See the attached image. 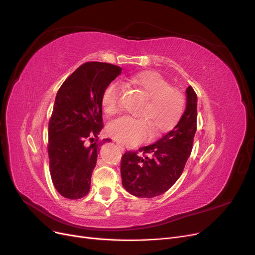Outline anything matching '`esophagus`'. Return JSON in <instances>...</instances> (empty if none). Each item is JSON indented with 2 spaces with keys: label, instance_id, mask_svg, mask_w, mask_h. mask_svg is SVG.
<instances>
[{
  "label": "esophagus",
  "instance_id": "1",
  "mask_svg": "<svg viewBox=\"0 0 255 255\" xmlns=\"http://www.w3.org/2000/svg\"><path fill=\"white\" fill-rule=\"evenodd\" d=\"M117 146L119 148V150H121V151L125 150V146H123V145H122V144H120V143H117Z\"/></svg>",
  "mask_w": 255,
  "mask_h": 255
}]
</instances>
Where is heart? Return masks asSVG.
Instances as JSON below:
<instances>
[{
    "label": "heart",
    "instance_id": "1",
    "mask_svg": "<svg viewBox=\"0 0 255 255\" xmlns=\"http://www.w3.org/2000/svg\"><path fill=\"white\" fill-rule=\"evenodd\" d=\"M130 83L141 91L146 99L140 111L146 118H132L128 116L117 118L107 126V132L114 139L123 144H137L149 137L151 128L154 134L163 133L179 121L184 111V99L179 91L171 89L163 76L157 72L145 71L134 75ZM121 87L113 82L105 87L101 105L109 116L119 111Z\"/></svg>",
    "mask_w": 255,
    "mask_h": 255
}]
</instances>
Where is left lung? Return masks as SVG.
<instances>
[{"mask_svg": "<svg viewBox=\"0 0 255 255\" xmlns=\"http://www.w3.org/2000/svg\"><path fill=\"white\" fill-rule=\"evenodd\" d=\"M197 95L186 89V109L176 126L152 144L122 156V185L130 195L154 198L164 194L179 180L190 155L197 130Z\"/></svg>", "mask_w": 255, "mask_h": 255, "instance_id": "left-lung-1", "label": "left lung"}]
</instances>
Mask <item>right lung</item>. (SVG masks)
<instances>
[{
	"label": "right lung",
	"mask_w": 255,
	"mask_h": 255,
	"mask_svg": "<svg viewBox=\"0 0 255 255\" xmlns=\"http://www.w3.org/2000/svg\"><path fill=\"white\" fill-rule=\"evenodd\" d=\"M122 69L91 61L79 67L59 88L49 122L50 172L59 195L76 200L90 189L91 174L105 138L94 142L103 128L101 97ZM89 139L92 143L87 146Z\"/></svg>",
	"instance_id": "obj_1"
}]
</instances>
